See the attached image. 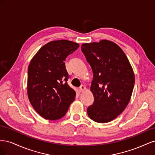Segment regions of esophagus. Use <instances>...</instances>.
Segmentation results:
<instances>
[{
  "instance_id": "1",
  "label": "esophagus",
  "mask_w": 155,
  "mask_h": 155,
  "mask_svg": "<svg viewBox=\"0 0 155 155\" xmlns=\"http://www.w3.org/2000/svg\"><path fill=\"white\" fill-rule=\"evenodd\" d=\"M86 90V87L83 85H81V87H79V91L80 92H83L84 91Z\"/></svg>"
}]
</instances>
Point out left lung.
<instances>
[{"label": "left lung", "mask_w": 155, "mask_h": 155, "mask_svg": "<svg viewBox=\"0 0 155 155\" xmlns=\"http://www.w3.org/2000/svg\"><path fill=\"white\" fill-rule=\"evenodd\" d=\"M81 51L94 76L91 91L94 101L87 114L96 122H109L130 101L134 85L133 68L124 51L112 41L83 44Z\"/></svg>", "instance_id": "8db88e82"}]
</instances>
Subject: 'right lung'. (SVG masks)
<instances>
[{"label":"right lung","mask_w":155,"mask_h":155,"mask_svg":"<svg viewBox=\"0 0 155 155\" xmlns=\"http://www.w3.org/2000/svg\"><path fill=\"white\" fill-rule=\"evenodd\" d=\"M79 44L67 40L51 41L35 54L28 69V96L40 116L59 120L66 114L76 92L70 87L65 59Z\"/></svg>","instance_id":"1"}]
</instances>
